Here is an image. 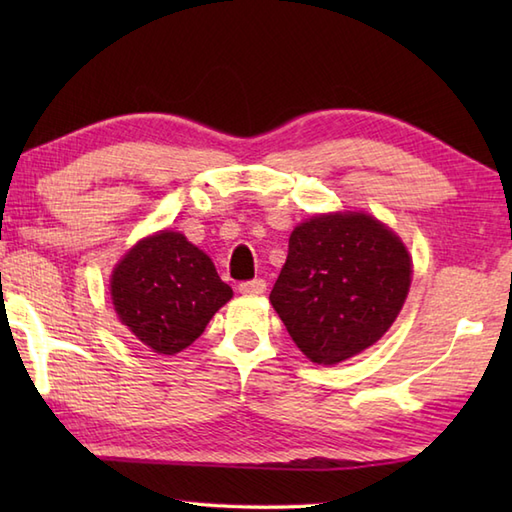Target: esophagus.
<instances>
[{"mask_svg": "<svg viewBox=\"0 0 512 512\" xmlns=\"http://www.w3.org/2000/svg\"><path fill=\"white\" fill-rule=\"evenodd\" d=\"M239 292H242V295H264V292H266V281L264 279L244 281V284H239Z\"/></svg>", "mask_w": 512, "mask_h": 512, "instance_id": "esophagus-1", "label": "esophagus"}]
</instances>
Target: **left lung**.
<instances>
[{"label": "left lung", "mask_w": 512, "mask_h": 512, "mask_svg": "<svg viewBox=\"0 0 512 512\" xmlns=\"http://www.w3.org/2000/svg\"><path fill=\"white\" fill-rule=\"evenodd\" d=\"M411 277L409 248L378 217L317 213L290 233L270 303L306 358L339 365L394 325Z\"/></svg>", "instance_id": "left-lung-1"}]
</instances>
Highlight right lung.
Returning <instances> with one entry per match:
<instances>
[{"instance_id": "1", "label": "right lung", "mask_w": 512, "mask_h": 512, "mask_svg": "<svg viewBox=\"0 0 512 512\" xmlns=\"http://www.w3.org/2000/svg\"><path fill=\"white\" fill-rule=\"evenodd\" d=\"M118 321L156 354L173 356L198 339L233 288L184 233L162 228L118 259L110 275Z\"/></svg>"}]
</instances>
